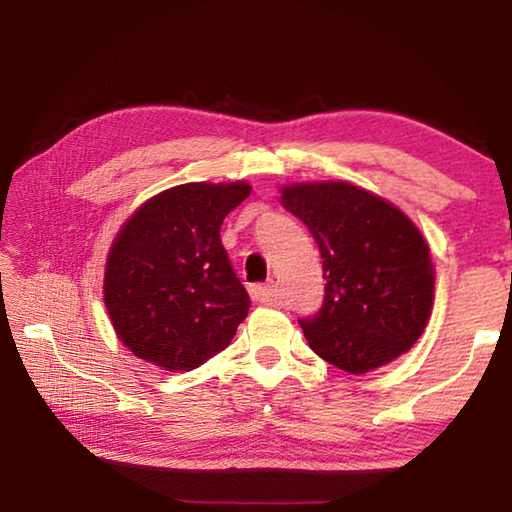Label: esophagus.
<instances>
[{"instance_id":"obj_1","label":"esophagus","mask_w":512,"mask_h":512,"mask_svg":"<svg viewBox=\"0 0 512 512\" xmlns=\"http://www.w3.org/2000/svg\"><path fill=\"white\" fill-rule=\"evenodd\" d=\"M249 293H251V298L256 300V303H265V305H272L275 303V298H277V289H275V284H254L249 289Z\"/></svg>"}]
</instances>
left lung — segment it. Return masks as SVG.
<instances>
[{"instance_id":"8db88e82","label":"left lung","mask_w":512,"mask_h":512,"mask_svg":"<svg viewBox=\"0 0 512 512\" xmlns=\"http://www.w3.org/2000/svg\"><path fill=\"white\" fill-rule=\"evenodd\" d=\"M324 258L326 296L298 319L321 359L352 375L394 361L424 333L433 307L429 244L401 209L345 181L282 188Z\"/></svg>"}]
</instances>
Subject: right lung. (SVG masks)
Returning a JSON list of instances; mask_svg holds the SVG:
<instances>
[{"label": "right lung", "instance_id": "1", "mask_svg": "<svg viewBox=\"0 0 512 512\" xmlns=\"http://www.w3.org/2000/svg\"><path fill=\"white\" fill-rule=\"evenodd\" d=\"M251 186L184 184L146 200L116 235L104 272V305L118 338L170 373L226 349L249 296L221 244V223Z\"/></svg>", "mask_w": 512, "mask_h": 512}]
</instances>
